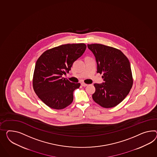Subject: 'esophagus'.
<instances>
[{
    "mask_svg": "<svg viewBox=\"0 0 157 157\" xmlns=\"http://www.w3.org/2000/svg\"><path fill=\"white\" fill-rule=\"evenodd\" d=\"M81 85L82 86H86L88 84H85V83H84V82H82L81 83Z\"/></svg>",
    "mask_w": 157,
    "mask_h": 157,
    "instance_id": "34e87169",
    "label": "esophagus"
}]
</instances>
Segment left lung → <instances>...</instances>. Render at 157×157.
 <instances>
[{
  "label": "left lung",
  "mask_w": 157,
  "mask_h": 157,
  "mask_svg": "<svg viewBox=\"0 0 157 157\" xmlns=\"http://www.w3.org/2000/svg\"><path fill=\"white\" fill-rule=\"evenodd\" d=\"M96 57L97 73L104 82L94 84L93 100L105 108L119 104L129 94L133 80L128 59L120 50L100 44H88Z\"/></svg>",
  "instance_id": "1"
}]
</instances>
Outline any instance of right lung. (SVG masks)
I'll use <instances>...</instances> for the list:
<instances>
[{
    "instance_id": "add662e5",
    "label": "right lung",
    "mask_w": 157,
    "mask_h": 157,
    "mask_svg": "<svg viewBox=\"0 0 157 157\" xmlns=\"http://www.w3.org/2000/svg\"><path fill=\"white\" fill-rule=\"evenodd\" d=\"M84 43L61 45L45 51L36 61L33 88L37 96L51 108L63 109L73 100V92L80 86L62 76L68 73L73 63L82 55Z\"/></svg>"
}]
</instances>
